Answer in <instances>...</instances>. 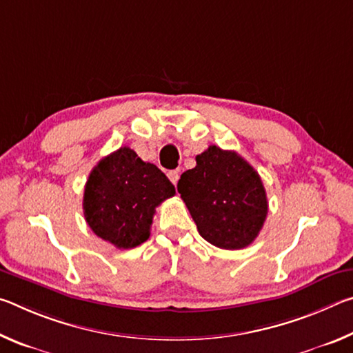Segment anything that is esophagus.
Returning <instances> with one entry per match:
<instances>
[{
    "label": "esophagus",
    "instance_id": "esophagus-1",
    "mask_svg": "<svg viewBox=\"0 0 353 353\" xmlns=\"http://www.w3.org/2000/svg\"><path fill=\"white\" fill-rule=\"evenodd\" d=\"M168 179L176 185L179 181V171H168Z\"/></svg>",
    "mask_w": 353,
    "mask_h": 353
}]
</instances>
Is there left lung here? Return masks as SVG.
I'll list each match as a JSON object with an SVG mask.
<instances>
[{"mask_svg": "<svg viewBox=\"0 0 353 353\" xmlns=\"http://www.w3.org/2000/svg\"><path fill=\"white\" fill-rule=\"evenodd\" d=\"M181 193L199 235L221 249H243L259 236L268 214L263 182L235 151L208 146L196 166L179 179Z\"/></svg>", "mask_w": 353, "mask_h": 353, "instance_id": "obj_1", "label": "left lung"}]
</instances>
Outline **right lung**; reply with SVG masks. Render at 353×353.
Segmentation results:
<instances>
[{
  "instance_id": "add662e5",
  "label": "right lung",
  "mask_w": 353,
  "mask_h": 353,
  "mask_svg": "<svg viewBox=\"0 0 353 353\" xmlns=\"http://www.w3.org/2000/svg\"><path fill=\"white\" fill-rule=\"evenodd\" d=\"M174 194V185L157 166L124 146L92 170L83 216L94 235L118 249H132L149 238L155 207Z\"/></svg>"
}]
</instances>
